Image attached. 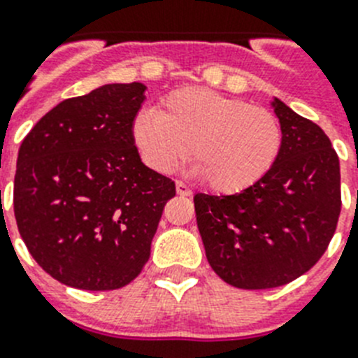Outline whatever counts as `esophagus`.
Wrapping results in <instances>:
<instances>
[{
  "mask_svg": "<svg viewBox=\"0 0 358 358\" xmlns=\"http://www.w3.org/2000/svg\"><path fill=\"white\" fill-rule=\"evenodd\" d=\"M176 189H177V195H182V197H189V195H192V189H189L182 181L176 182Z\"/></svg>",
  "mask_w": 358,
  "mask_h": 358,
  "instance_id": "1",
  "label": "esophagus"
}]
</instances>
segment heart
<instances>
[{"instance_id": "heart-1", "label": "heart", "mask_w": 358, "mask_h": 358, "mask_svg": "<svg viewBox=\"0 0 358 358\" xmlns=\"http://www.w3.org/2000/svg\"><path fill=\"white\" fill-rule=\"evenodd\" d=\"M145 163L169 173L188 157L215 192L235 194L273 169L283 145L280 120L264 107L206 87L170 93L161 110H141L132 125Z\"/></svg>"}]
</instances>
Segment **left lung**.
I'll return each instance as SVG.
<instances>
[{"mask_svg":"<svg viewBox=\"0 0 358 358\" xmlns=\"http://www.w3.org/2000/svg\"><path fill=\"white\" fill-rule=\"evenodd\" d=\"M283 145L273 169L235 195L194 197L211 268L245 290L287 285L328 249L341 215L339 156L324 131L274 98Z\"/></svg>","mask_w":358,"mask_h":358,"instance_id":"obj_1","label":"left lung"}]
</instances>
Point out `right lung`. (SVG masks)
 <instances>
[{
  "label": "right lung",
  "mask_w": 358,
  "mask_h": 358,
  "mask_svg": "<svg viewBox=\"0 0 358 358\" xmlns=\"http://www.w3.org/2000/svg\"><path fill=\"white\" fill-rule=\"evenodd\" d=\"M140 82L107 84L68 98L34 125L19 147L14 215L34 260L82 290L129 285L176 182L141 163L136 115Z\"/></svg>",
  "instance_id": "1"
}]
</instances>
